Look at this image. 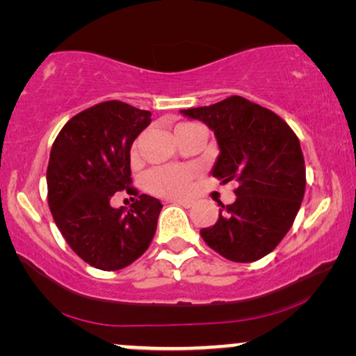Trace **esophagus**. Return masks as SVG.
Segmentation results:
<instances>
[{"label": "esophagus", "instance_id": "esophagus-1", "mask_svg": "<svg viewBox=\"0 0 356 356\" xmlns=\"http://www.w3.org/2000/svg\"><path fill=\"white\" fill-rule=\"evenodd\" d=\"M171 203L179 204V207H183V208H190L191 204H193V202H191V200H178V198L171 200Z\"/></svg>", "mask_w": 356, "mask_h": 356}]
</instances>
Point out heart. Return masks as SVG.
<instances>
[{
    "label": "heart",
    "instance_id": "heart-1",
    "mask_svg": "<svg viewBox=\"0 0 356 356\" xmlns=\"http://www.w3.org/2000/svg\"><path fill=\"white\" fill-rule=\"evenodd\" d=\"M178 127H183V124H178ZM193 177L195 171L190 166H158V168L149 170L145 175V188L153 195L178 198L190 190V183Z\"/></svg>",
    "mask_w": 356,
    "mask_h": 356
}]
</instances>
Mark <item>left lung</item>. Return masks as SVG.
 <instances>
[{"mask_svg": "<svg viewBox=\"0 0 356 356\" xmlns=\"http://www.w3.org/2000/svg\"><path fill=\"white\" fill-rule=\"evenodd\" d=\"M179 113L215 133L220 154L213 177L238 183L235 202L220 203L218 221L200 229L204 243L238 263L266 257L293 225L307 185L293 129L277 113L241 96Z\"/></svg>", "mask_w": 356, "mask_h": 356, "instance_id": "1", "label": "left lung"}]
</instances>
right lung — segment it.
I'll list each match as a JSON object with an SVG mask.
<instances>
[{
  "instance_id": "obj_1",
  "label": "right lung",
  "mask_w": 356,
  "mask_h": 356,
  "mask_svg": "<svg viewBox=\"0 0 356 356\" xmlns=\"http://www.w3.org/2000/svg\"><path fill=\"white\" fill-rule=\"evenodd\" d=\"M152 113L123 102H104L63 127L49 153L48 204L66 243L88 265L104 271L131 265L152 243L163 204L140 195L113 208L116 191L138 195L129 149L152 123Z\"/></svg>"
}]
</instances>
